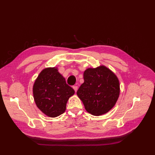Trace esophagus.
Masks as SVG:
<instances>
[{"instance_id":"obj_1","label":"esophagus","mask_w":155,"mask_h":155,"mask_svg":"<svg viewBox=\"0 0 155 155\" xmlns=\"http://www.w3.org/2000/svg\"><path fill=\"white\" fill-rule=\"evenodd\" d=\"M73 88H74V90L75 91V92H77V91H78V86H73Z\"/></svg>"}]
</instances>
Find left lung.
Listing matches in <instances>:
<instances>
[{"label":"left lung","instance_id":"1","mask_svg":"<svg viewBox=\"0 0 155 155\" xmlns=\"http://www.w3.org/2000/svg\"><path fill=\"white\" fill-rule=\"evenodd\" d=\"M84 83L77 95L86 110L101 116L111 110L120 96V81L116 75L104 65L88 68L83 73Z\"/></svg>","mask_w":155,"mask_h":155}]
</instances>
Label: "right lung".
Masks as SVG:
<instances>
[{"mask_svg":"<svg viewBox=\"0 0 155 155\" xmlns=\"http://www.w3.org/2000/svg\"><path fill=\"white\" fill-rule=\"evenodd\" d=\"M74 93L57 67L44 68L33 85V95L37 107L50 118L64 113L68 99Z\"/></svg>","mask_w":155,"mask_h":155,"instance_id":"add662e5","label":"right lung"}]
</instances>
